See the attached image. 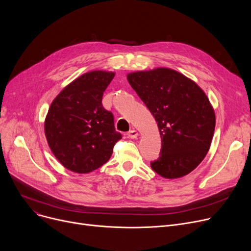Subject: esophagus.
<instances>
[{"label": "esophagus", "mask_w": 251, "mask_h": 251, "mask_svg": "<svg viewBox=\"0 0 251 251\" xmlns=\"http://www.w3.org/2000/svg\"><path fill=\"white\" fill-rule=\"evenodd\" d=\"M127 136H128V138H132V139H134V138H137V136H138V132L136 130H130L129 132L127 133Z\"/></svg>", "instance_id": "34e87169"}]
</instances>
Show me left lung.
<instances>
[{
  "instance_id": "obj_1",
  "label": "left lung",
  "mask_w": 251,
  "mask_h": 251,
  "mask_svg": "<svg viewBox=\"0 0 251 251\" xmlns=\"http://www.w3.org/2000/svg\"><path fill=\"white\" fill-rule=\"evenodd\" d=\"M127 79L160 130L162 148L151 169L168 179L189 174L204 159L214 135L216 116L207 97L189 78L168 68L133 72Z\"/></svg>"
}]
</instances>
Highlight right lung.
<instances>
[{
  "label": "right lung",
  "mask_w": 251,
  "mask_h": 251,
  "mask_svg": "<svg viewBox=\"0 0 251 251\" xmlns=\"http://www.w3.org/2000/svg\"><path fill=\"white\" fill-rule=\"evenodd\" d=\"M115 73L91 71L66 86L51 102L45 133L59 162L75 173H89L107 163L122 138L114 115L102 107L105 88Z\"/></svg>",
  "instance_id": "add662e5"
}]
</instances>
